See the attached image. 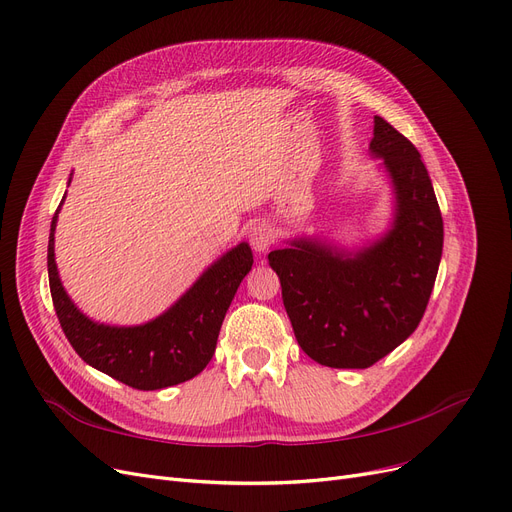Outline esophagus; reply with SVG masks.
Returning <instances> with one entry per match:
<instances>
[{
    "mask_svg": "<svg viewBox=\"0 0 512 512\" xmlns=\"http://www.w3.org/2000/svg\"><path fill=\"white\" fill-rule=\"evenodd\" d=\"M250 243H252V248L260 254V252H267L271 245H273V241H275V235H273V229L269 227V224H264V222H256L254 227L250 229Z\"/></svg>",
    "mask_w": 512,
    "mask_h": 512,
    "instance_id": "34e87169",
    "label": "esophagus"
}]
</instances>
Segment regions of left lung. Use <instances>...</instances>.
<instances>
[{"label":"left lung","instance_id":"8db88e82","mask_svg":"<svg viewBox=\"0 0 512 512\" xmlns=\"http://www.w3.org/2000/svg\"><path fill=\"white\" fill-rule=\"evenodd\" d=\"M370 149L393 180V229L359 252L294 239L269 254L300 349L327 367L365 370L410 338L443 252V218L418 149L378 115Z\"/></svg>","mask_w":512,"mask_h":512}]
</instances>
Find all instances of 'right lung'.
Instances as JSON below:
<instances>
[{
  "instance_id": "obj_1",
  "label": "right lung",
  "mask_w": 512,
  "mask_h": 512,
  "mask_svg": "<svg viewBox=\"0 0 512 512\" xmlns=\"http://www.w3.org/2000/svg\"><path fill=\"white\" fill-rule=\"evenodd\" d=\"M58 210L50 224L48 277L56 317L75 353L98 372L138 391H157L195 378L210 363L224 315L239 283L252 269L250 245L239 243L218 258L187 294L157 319L134 327L105 325L81 313L60 283L54 262Z\"/></svg>"
}]
</instances>
